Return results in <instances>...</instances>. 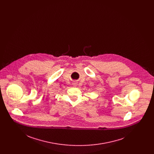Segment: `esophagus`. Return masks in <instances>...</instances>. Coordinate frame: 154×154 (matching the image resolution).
Returning <instances> with one entry per match:
<instances>
[{
  "label": "esophagus",
  "mask_w": 154,
  "mask_h": 154,
  "mask_svg": "<svg viewBox=\"0 0 154 154\" xmlns=\"http://www.w3.org/2000/svg\"><path fill=\"white\" fill-rule=\"evenodd\" d=\"M73 85H76V83H74V84H73Z\"/></svg>",
  "instance_id": "1"
}]
</instances>
